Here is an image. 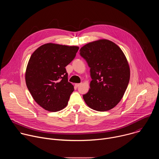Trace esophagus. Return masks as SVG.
<instances>
[{
  "mask_svg": "<svg viewBox=\"0 0 159 159\" xmlns=\"http://www.w3.org/2000/svg\"><path fill=\"white\" fill-rule=\"evenodd\" d=\"M80 85H81V84H75V86L76 87H79Z\"/></svg>",
  "mask_w": 159,
  "mask_h": 159,
  "instance_id": "34e87169",
  "label": "esophagus"
}]
</instances>
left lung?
Instances as JSON below:
<instances>
[{
	"mask_svg": "<svg viewBox=\"0 0 159 159\" xmlns=\"http://www.w3.org/2000/svg\"><path fill=\"white\" fill-rule=\"evenodd\" d=\"M80 55L90 68L89 92L83 96L86 104L94 110L106 111L123 98L130 78L128 60L116 44L106 39L85 44Z\"/></svg>",
	"mask_w": 159,
	"mask_h": 159,
	"instance_id": "1",
	"label": "left lung"
}]
</instances>
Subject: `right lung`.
<instances>
[{"label": "right lung", "mask_w": 159, "mask_h": 159, "mask_svg": "<svg viewBox=\"0 0 159 159\" xmlns=\"http://www.w3.org/2000/svg\"><path fill=\"white\" fill-rule=\"evenodd\" d=\"M77 46L47 43L31 55L25 74L27 87L34 100L51 112L65 108L74 90L68 82L65 66L75 58Z\"/></svg>", "instance_id": "right-lung-1"}]
</instances>
